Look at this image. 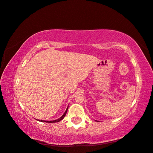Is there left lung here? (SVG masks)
<instances>
[{
    "label": "left lung",
    "instance_id": "obj_1",
    "mask_svg": "<svg viewBox=\"0 0 153 153\" xmlns=\"http://www.w3.org/2000/svg\"><path fill=\"white\" fill-rule=\"evenodd\" d=\"M96 121H97V120H96Z\"/></svg>",
    "mask_w": 153,
    "mask_h": 153
}]
</instances>
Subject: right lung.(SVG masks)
<instances>
[{"label":"right lung","mask_w":153,"mask_h":153,"mask_svg":"<svg viewBox=\"0 0 153 153\" xmlns=\"http://www.w3.org/2000/svg\"><path fill=\"white\" fill-rule=\"evenodd\" d=\"M69 107V106H68ZM68 107H67V109H66V111H65V113H64V114L62 115V117H61L59 118H58V119H57V120H50V121H46V120H37L38 121H40V122H43V123H57V122H59V121H61L62 120V119H63V118L65 117V115H66V113H67V110H68Z\"/></svg>","instance_id":"obj_1"}]
</instances>
